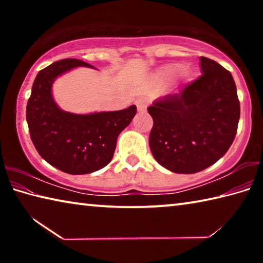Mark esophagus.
<instances>
[{
  "label": "esophagus",
  "instance_id": "obj_1",
  "mask_svg": "<svg viewBox=\"0 0 263 263\" xmlns=\"http://www.w3.org/2000/svg\"><path fill=\"white\" fill-rule=\"evenodd\" d=\"M147 104H148V101L146 97H139V99L136 100V105L139 111H145L146 108H147Z\"/></svg>",
  "mask_w": 263,
  "mask_h": 263
}]
</instances>
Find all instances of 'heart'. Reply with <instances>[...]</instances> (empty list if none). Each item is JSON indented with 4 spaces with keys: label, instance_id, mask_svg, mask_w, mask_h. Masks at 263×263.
I'll return each instance as SVG.
<instances>
[{
    "label": "heart",
    "instance_id": "1",
    "mask_svg": "<svg viewBox=\"0 0 263 263\" xmlns=\"http://www.w3.org/2000/svg\"><path fill=\"white\" fill-rule=\"evenodd\" d=\"M169 72H176V70H179V67H176V66H172V67L168 68Z\"/></svg>",
    "mask_w": 263,
    "mask_h": 263
}]
</instances>
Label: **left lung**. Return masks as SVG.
Listing matches in <instances>:
<instances>
[{"label":"left lung","mask_w":263,"mask_h":263,"mask_svg":"<svg viewBox=\"0 0 263 263\" xmlns=\"http://www.w3.org/2000/svg\"><path fill=\"white\" fill-rule=\"evenodd\" d=\"M202 75L179 94L154 102L149 148L162 167L201 172L228 152L237 135L240 102L234 80L215 60L201 57Z\"/></svg>","instance_id":"8db88e82"}]
</instances>
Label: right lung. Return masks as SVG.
I'll list each match as a JSON object with an SVG mask.
<instances>
[{"label": "right lung", "instance_id": "right-lung-1", "mask_svg": "<svg viewBox=\"0 0 263 263\" xmlns=\"http://www.w3.org/2000/svg\"><path fill=\"white\" fill-rule=\"evenodd\" d=\"M84 66L79 59H64L37 74L26 105V121L35 149L60 171L82 175L105 167L114 157L117 138L131 123L136 105L109 112L75 115L58 108L52 97V83L67 70Z\"/></svg>", "mask_w": 263, "mask_h": 263}]
</instances>
